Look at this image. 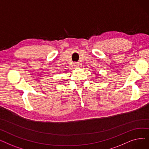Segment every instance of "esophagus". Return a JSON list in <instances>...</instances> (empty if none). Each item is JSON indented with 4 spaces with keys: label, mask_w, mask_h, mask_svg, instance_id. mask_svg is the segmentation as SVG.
Returning <instances> with one entry per match:
<instances>
[{
    "label": "esophagus",
    "mask_w": 149,
    "mask_h": 149,
    "mask_svg": "<svg viewBox=\"0 0 149 149\" xmlns=\"http://www.w3.org/2000/svg\"><path fill=\"white\" fill-rule=\"evenodd\" d=\"M74 66H75V68H79L80 66L79 63H74Z\"/></svg>",
    "instance_id": "esophagus-1"
}]
</instances>
